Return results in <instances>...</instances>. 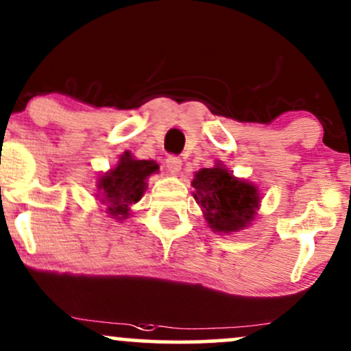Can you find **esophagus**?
Segmentation results:
<instances>
[{
  "instance_id": "esophagus-1",
  "label": "esophagus",
  "mask_w": 351,
  "mask_h": 351,
  "mask_svg": "<svg viewBox=\"0 0 351 351\" xmlns=\"http://www.w3.org/2000/svg\"><path fill=\"white\" fill-rule=\"evenodd\" d=\"M181 165H183V162H181L180 156L176 155H170L167 158V170L171 173V175H176L181 170Z\"/></svg>"
}]
</instances>
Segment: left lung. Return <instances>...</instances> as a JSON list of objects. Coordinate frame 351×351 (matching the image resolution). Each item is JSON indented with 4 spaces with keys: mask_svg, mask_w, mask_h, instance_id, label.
I'll return each instance as SVG.
<instances>
[{
    "mask_svg": "<svg viewBox=\"0 0 351 351\" xmlns=\"http://www.w3.org/2000/svg\"><path fill=\"white\" fill-rule=\"evenodd\" d=\"M193 188L209 228L217 232H234L247 226L259 204L256 186L234 178L223 167L196 173Z\"/></svg>",
    "mask_w": 351,
    "mask_h": 351,
    "instance_id": "left-lung-1",
    "label": "left lung"
}]
</instances>
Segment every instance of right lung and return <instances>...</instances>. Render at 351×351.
I'll list each match as a JSON object with an SVG mask.
<instances>
[{"instance_id":"right-lung-1","label":"right lung","mask_w":351,"mask_h":351,"mask_svg":"<svg viewBox=\"0 0 351 351\" xmlns=\"http://www.w3.org/2000/svg\"><path fill=\"white\" fill-rule=\"evenodd\" d=\"M158 170V165L148 160H134L130 153H125L120 163L99 180L97 198L107 206V213L117 219L128 216L132 204L143 196L145 180Z\"/></svg>"}]
</instances>
